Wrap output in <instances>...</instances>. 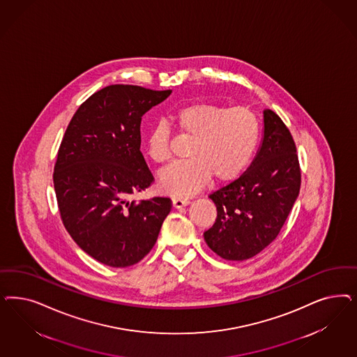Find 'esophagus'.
<instances>
[{
    "label": "esophagus",
    "instance_id": "esophagus-1",
    "mask_svg": "<svg viewBox=\"0 0 357 357\" xmlns=\"http://www.w3.org/2000/svg\"><path fill=\"white\" fill-rule=\"evenodd\" d=\"M189 202H190L189 199H186V198H181V197H173L172 198L173 207H176V208L186 206Z\"/></svg>",
    "mask_w": 357,
    "mask_h": 357
}]
</instances>
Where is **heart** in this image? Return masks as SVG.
Masks as SVG:
<instances>
[{
	"instance_id": "1",
	"label": "heart",
	"mask_w": 357,
	"mask_h": 357,
	"mask_svg": "<svg viewBox=\"0 0 357 357\" xmlns=\"http://www.w3.org/2000/svg\"><path fill=\"white\" fill-rule=\"evenodd\" d=\"M172 122L181 138L190 139L185 160L160 173V188L171 195L189 196L206 184L235 180L252 160L260 139L259 116L250 107H227L193 102L173 112ZM147 153L158 164L172 158V130L158 122L147 135Z\"/></svg>"
}]
</instances>
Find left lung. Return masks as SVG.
Here are the masks:
<instances>
[{
	"instance_id": "obj_1",
	"label": "left lung",
	"mask_w": 357,
	"mask_h": 357,
	"mask_svg": "<svg viewBox=\"0 0 357 357\" xmlns=\"http://www.w3.org/2000/svg\"><path fill=\"white\" fill-rule=\"evenodd\" d=\"M299 188L294 139L275 112L265 110L264 138L250 168L208 195L217 206V218L204 232L207 245L235 261L261 252L280 234Z\"/></svg>"
}]
</instances>
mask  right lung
I'll return each mask as SVG.
<instances>
[{
	"instance_id": "right-lung-1",
	"label": "right lung",
	"mask_w": 357,
	"mask_h": 357,
	"mask_svg": "<svg viewBox=\"0 0 357 357\" xmlns=\"http://www.w3.org/2000/svg\"><path fill=\"white\" fill-rule=\"evenodd\" d=\"M169 94L105 86L80 105L60 143L54 168L60 218L81 250L102 264H137L172 208L168 197L131 201L155 181L140 152L142 116Z\"/></svg>"
}]
</instances>
